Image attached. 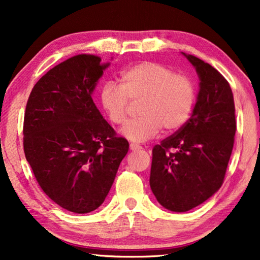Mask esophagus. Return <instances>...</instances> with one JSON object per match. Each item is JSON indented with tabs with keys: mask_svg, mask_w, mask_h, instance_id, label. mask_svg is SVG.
<instances>
[{
	"mask_svg": "<svg viewBox=\"0 0 260 260\" xmlns=\"http://www.w3.org/2000/svg\"><path fill=\"white\" fill-rule=\"evenodd\" d=\"M129 148H131V150H140L141 149V146H139V145H137V143H131L129 145Z\"/></svg>",
	"mask_w": 260,
	"mask_h": 260,
	"instance_id": "esophagus-1",
	"label": "esophagus"
}]
</instances>
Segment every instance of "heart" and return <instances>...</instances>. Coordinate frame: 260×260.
<instances>
[{"label": "heart", "instance_id": "heart-1", "mask_svg": "<svg viewBox=\"0 0 260 260\" xmlns=\"http://www.w3.org/2000/svg\"><path fill=\"white\" fill-rule=\"evenodd\" d=\"M194 98V84L187 76L152 61L127 68L121 73L120 84L108 81L101 90L102 106L114 125L126 122L129 101L140 102V117L122 132L137 142L155 138L162 128L167 133L179 129L191 114Z\"/></svg>", "mask_w": 260, "mask_h": 260}]
</instances>
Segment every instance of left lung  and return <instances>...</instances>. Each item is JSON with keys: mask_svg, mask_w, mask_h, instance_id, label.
<instances>
[{"mask_svg": "<svg viewBox=\"0 0 260 260\" xmlns=\"http://www.w3.org/2000/svg\"><path fill=\"white\" fill-rule=\"evenodd\" d=\"M182 54L199 76L191 118L152 149L150 188L169 211L183 213L205 203L223 184L236 133L232 88L199 57Z\"/></svg>", "mask_w": 260, "mask_h": 260, "instance_id": "left-lung-1", "label": "left lung"}]
</instances>
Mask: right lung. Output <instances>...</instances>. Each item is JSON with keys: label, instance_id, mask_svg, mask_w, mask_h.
<instances>
[{"label": "right lung", "instance_id": "right-lung-1", "mask_svg": "<svg viewBox=\"0 0 260 260\" xmlns=\"http://www.w3.org/2000/svg\"><path fill=\"white\" fill-rule=\"evenodd\" d=\"M78 54L37 82L24 114V152L37 182L60 207L90 213L104 203L128 141L119 138L92 101L110 63Z\"/></svg>", "mask_w": 260, "mask_h": 260}]
</instances>
